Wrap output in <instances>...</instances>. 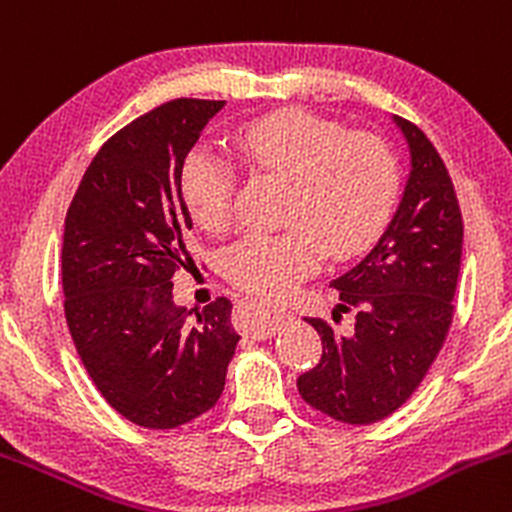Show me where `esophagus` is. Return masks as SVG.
<instances>
[{"label":"esophagus","mask_w":512,"mask_h":512,"mask_svg":"<svg viewBox=\"0 0 512 512\" xmlns=\"http://www.w3.org/2000/svg\"><path fill=\"white\" fill-rule=\"evenodd\" d=\"M246 308H249L251 313L246 315L244 330L246 333L258 337V340H263V337H271L278 330V325L286 320V313H283V310L266 308V305L258 303V300H249V303H246Z\"/></svg>","instance_id":"obj_1"}]
</instances>
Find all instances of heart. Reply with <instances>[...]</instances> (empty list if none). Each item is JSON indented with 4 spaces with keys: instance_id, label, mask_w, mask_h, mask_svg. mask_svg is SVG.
Wrapping results in <instances>:
<instances>
[{
    "instance_id": "b5f03b06",
    "label": "heart",
    "mask_w": 512,
    "mask_h": 512,
    "mask_svg": "<svg viewBox=\"0 0 512 512\" xmlns=\"http://www.w3.org/2000/svg\"><path fill=\"white\" fill-rule=\"evenodd\" d=\"M236 147L254 167L293 179L281 234H249L226 254V273L244 291L281 300L333 258L362 254L392 219L399 165L384 140L347 135L342 125L303 110H281L244 125ZM239 170L214 147L189 152L182 189L199 226H229Z\"/></svg>"
}]
</instances>
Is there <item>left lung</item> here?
Instances as JSON below:
<instances>
[{
    "label": "left lung",
    "mask_w": 512,
    "mask_h": 512,
    "mask_svg": "<svg viewBox=\"0 0 512 512\" xmlns=\"http://www.w3.org/2000/svg\"><path fill=\"white\" fill-rule=\"evenodd\" d=\"M392 120L412 157L402 202L370 254L330 281L340 293L335 315L352 310L355 325L340 333L305 318L323 357L300 374L298 392L345 424H374L412 397L451 328L461 271L463 219L449 170L414 123Z\"/></svg>",
    "instance_id": "obj_1"
}]
</instances>
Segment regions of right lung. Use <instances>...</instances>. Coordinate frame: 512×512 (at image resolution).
<instances>
[{"mask_svg":"<svg viewBox=\"0 0 512 512\" xmlns=\"http://www.w3.org/2000/svg\"><path fill=\"white\" fill-rule=\"evenodd\" d=\"M226 100L177 98L113 135L78 184L63 226V310L105 402L145 429H177L219 402L241 337L229 298L187 310L194 268L182 167Z\"/></svg>","mask_w":512,"mask_h":512,"instance_id":"add662e5","label":"right lung"}]
</instances>
